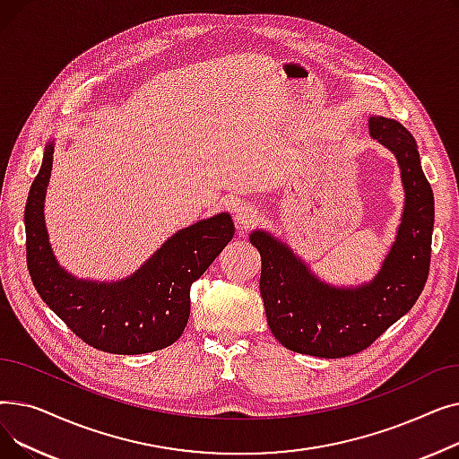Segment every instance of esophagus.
<instances>
[{"label":"esophagus","mask_w":459,"mask_h":459,"mask_svg":"<svg viewBox=\"0 0 459 459\" xmlns=\"http://www.w3.org/2000/svg\"><path fill=\"white\" fill-rule=\"evenodd\" d=\"M256 213L258 212H256V208L253 204L242 203V204H238L234 208V220L242 229H249L256 221V217H258Z\"/></svg>","instance_id":"obj_1"}]
</instances>
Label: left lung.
<instances>
[{
	"label": "left lung",
	"mask_w": 459,
	"mask_h": 459,
	"mask_svg": "<svg viewBox=\"0 0 459 459\" xmlns=\"http://www.w3.org/2000/svg\"><path fill=\"white\" fill-rule=\"evenodd\" d=\"M368 126L394 152L405 189L396 242L372 282L329 286L268 232L255 230L249 238L262 258L260 296L268 325L284 348L298 353L339 359L367 350L415 305L429 273L436 212L417 143L393 118L370 117Z\"/></svg>",
	"instance_id": "left-lung-1"
}]
</instances>
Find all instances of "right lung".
<instances>
[{"label": "right lung", "instance_id": "1", "mask_svg": "<svg viewBox=\"0 0 459 459\" xmlns=\"http://www.w3.org/2000/svg\"><path fill=\"white\" fill-rule=\"evenodd\" d=\"M54 143L44 151L23 212L26 258L42 301L80 339L100 351L137 355L175 344L189 318V288L234 236L229 213L178 230L132 277L91 282L68 275L54 258L44 227Z\"/></svg>", "mask_w": 459, "mask_h": 459}]
</instances>
